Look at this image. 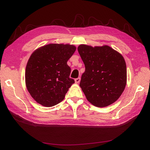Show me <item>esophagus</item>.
<instances>
[{
  "label": "esophagus",
  "mask_w": 150,
  "mask_h": 150,
  "mask_svg": "<svg viewBox=\"0 0 150 150\" xmlns=\"http://www.w3.org/2000/svg\"><path fill=\"white\" fill-rule=\"evenodd\" d=\"M80 80H81V78H76L75 79V82L76 83H79L80 82Z\"/></svg>",
  "instance_id": "1"
}]
</instances>
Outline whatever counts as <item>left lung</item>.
I'll return each mask as SVG.
<instances>
[{
  "mask_svg": "<svg viewBox=\"0 0 150 150\" xmlns=\"http://www.w3.org/2000/svg\"><path fill=\"white\" fill-rule=\"evenodd\" d=\"M85 66L79 86L88 101L97 107L115 103L126 84V65L123 57L108 46L80 45L78 48Z\"/></svg>",
  "mask_w": 150,
  "mask_h": 150,
  "instance_id": "obj_1",
  "label": "left lung"
}]
</instances>
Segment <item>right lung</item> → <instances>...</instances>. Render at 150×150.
I'll return each mask as SVG.
<instances>
[{"label":"right lung","mask_w":150,"mask_h":150,"mask_svg":"<svg viewBox=\"0 0 150 150\" xmlns=\"http://www.w3.org/2000/svg\"><path fill=\"white\" fill-rule=\"evenodd\" d=\"M76 49L72 45L50 44L32 54L26 66L25 84L38 103L51 107L64 99L74 83L67 62Z\"/></svg>","instance_id":"obj_1"}]
</instances>
